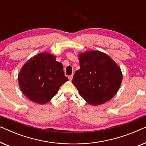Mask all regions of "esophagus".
Wrapping results in <instances>:
<instances>
[{
	"label": "esophagus",
	"instance_id": "1",
	"mask_svg": "<svg viewBox=\"0 0 146 146\" xmlns=\"http://www.w3.org/2000/svg\"><path fill=\"white\" fill-rule=\"evenodd\" d=\"M72 78H73V75H71V76H68V79L70 81H71L72 80Z\"/></svg>",
	"mask_w": 146,
	"mask_h": 146
}]
</instances>
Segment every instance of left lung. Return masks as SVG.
Returning <instances> with one entry per match:
<instances>
[{"label":"left lung","instance_id":"obj_1","mask_svg":"<svg viewBox=\"0 0 146 146\" xmlns=\"http://www.w3.org/2000/svg\"><path fill=\"white\" fill-rule=\"evenodd\" d=\"M78 56L80 68L76 71L72 83L80 94L94 106L110 100L122 81L120 68L102 52L87 51Z\"/></svg>","mask_w":146,"mask_h":146}]
</instances>
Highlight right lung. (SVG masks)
<instances>
[{
    "mask_svg": "<svg viewBox=\"0 0 146 146\" xmlns=\"http://www.w3.org/2000/svg\"><path fill=\"white\" fill-rule=\"evenodd\" d=\"M68 80L62 64L56 60L54 55L46 52L39 53L30 58L19 73L21 91L26 97L38 104L50 101Z\"/></svg>",
    "mask_w": 146,
    "mask_h": 146,
    "instance_id": "right-lung-1",
    "label": "right lung"
}]
</instances>
